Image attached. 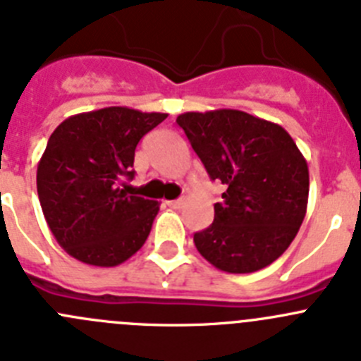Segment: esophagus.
Returning a JSON list of instances; mask_svg holds the SVG:
<instances>
[{"label":"esophagus","mask_w":361,"mask_h":361,"mask_svg":"<svg viewBox=\"0 0 361 361\" xmlns=\"http://www.w3.org/2000/svg\"><path fill=\"white\" fill-rule=\"evenodd\" d=\"M168 206L171 207V209H180L184 204V200H180V198H177V200H168Z\"/></svg>","instance_id":"34e87169"}]
</instances>
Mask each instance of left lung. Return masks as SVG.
<instances>
[{"instance_id": "obj_1", "label": "left lung", "mask_w": 361, "mask_h": 361, "mask_svg": "<svg viewBox=\"0 0 361 361\" xmlns=\"http://www.w3.org/2000/svg\"><path fill=\"white\" fill-rule=\"evenodd\" d=\"M213 180L226 191L195 247L227 274L269 267L288 249L306 216L308 163L281 125L236 109L177 118Z\"/></svg>"}]
</instances>
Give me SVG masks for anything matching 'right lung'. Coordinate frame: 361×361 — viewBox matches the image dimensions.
I'll use <instances>...</instances> for the list:
<instances>
[{
    "label": "right lung",
    "instance_id": "obj_1",
    "mask_svg": "<svg viewBox=\"0 0 361 361\" xmlns=\"http://www.w3.org/2000/svg\"><path fill=\"white\" fill-rule=\"evenodd\" d=\"M164 112L104 107L69 116L49 135L37 164L42 214L59 245L92 267H116L150 234L159 202L128 195L134 152Z\"/></svg>",
    "mask_w": 361,
    "mask_h": 361
}]
</instances>
